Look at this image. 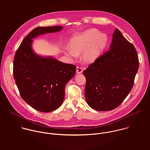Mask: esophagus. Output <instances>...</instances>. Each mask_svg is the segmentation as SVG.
I'll return each instance as SVG.
<instances>
[{
  "mask_svg": "<svg viewBox=\"0 0 150 150\" xmlns=\"http://www.w3.org/2000/svg\"><path fill=\"white\" fill-rule=\"evenodd\" d=\"M83 67H79V66L77 67V68H76V72H77V73H78V74H81V73H83Z\"/></svg>",
  "mask_w": 150,
  "mask_h": 150,
  "instance_id": "34e87169",
  "label": "esophagus"
}]
</instances>
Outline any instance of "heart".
<instances>
[{
    "mask_svg": "<svg viewBox=\"0 0 150 150\" xmlns=\"http://www.w3.org/2000/svg\"><path fill=\"white\" fill-rule=\"evenodd\" d=\"M107 43V37L100 32L90 29L84 32L74 35L70 40V49L67 54L76 57L83 51L82 59L85 63L94 62L104 49Z\"/></svg>",
    "mask_w": 150,
    "mask_h": 150,
    "instance_id": "obj_1",
    "label": "heart"
}]
</instances>
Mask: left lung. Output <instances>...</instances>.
Segmentation results:
<instances>
[{"label":"left lung","instance_id":"1","mask_svg":"<svg viewBox=\"0 0 150 150\" xmlns=\"http://www.w3.org/2000/svg\"><path fill=\"white\" fill-rule=\"evenodd\" d=\"M138 68L134 47L115 29L110 49L83 71L88 105L102 111L119 106L133 86Z\"/></svg>","mask_w":150,"mask_h":150}]
</instances>
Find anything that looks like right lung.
<instances>
[{
  "instance_id": "add662e5",
  "label": "right lung",
  "mask_w": 150,
  "mask_h": 150,
  "mask_svg": "<svg viewBox=\"0 0 150 150\" xmlns=\"http://www.w3.org/2000/svg\"><path fill=\"white\" fill-rule=\"evenodd\" d=\"M62 28H36L22 40L15 54L13 75L20 95L39 111L51 112L61 106L65 86L74 77L76 67L35 54L32 49V39L40 35L60 31Z\"/></svg>"
}]
</instances>
